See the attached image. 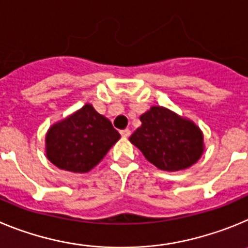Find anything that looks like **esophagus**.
<instances>
[{"label": "esophagus", "instance_id": "esophagus-1", "mask_svg": "<svg viewBox=\"0 0 248 248\" xmlns=\"http://www.w3.org/2000/svg\"><path fill=\"white\" fill-rule=\"evenodd\" d=\"M120 133H121L122 137H129V135H131V131H129L128 128H126V129H122Z\"/></svg>", "mask_w": 248, "mask_h": 248}]
</instances>
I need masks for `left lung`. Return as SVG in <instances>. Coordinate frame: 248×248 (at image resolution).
I'll list each match as a JSON object with an SVG mask.
<instances>
[{
    "mask_svg": "<svg viewBox=\"0 0 248 248\" xmlns=\"http://www.w3.org/2000/svg\"><path fill=\"white\" fill-rule=\"evenodd\" d=\"M140 120L142 124L129 140L157 168L183 170L202 157L204 138L193 121L162 106H152Z\"/></svg>",
    "mask_w": 248,
    "mask_h": 248,
    "instance_id": "8db88e82",
    "label": "left lung"
}]
</instances>
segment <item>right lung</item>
<instances>
[{"label":"right lung","instance_id":"1","mask_svg":"<svg viewBox=\"0 0 248 248\" xmlns=\"http://www.w3.org/2000/svg\"><path fill=\"white\" fill-rule=\"evenodd\" d=\"M120 137L112 124L86 104L48 129L46 158L63 170L86 173L101 162Z\"/></svg>","mask_w":248,"mask_h":248}]
</instances>
